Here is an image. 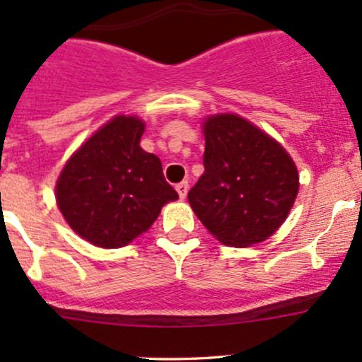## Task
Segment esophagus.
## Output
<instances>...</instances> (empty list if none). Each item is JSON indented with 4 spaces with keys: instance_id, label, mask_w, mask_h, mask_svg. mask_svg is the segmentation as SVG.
I'll return each instance as SVG.
<instances>
[{
    "instance_id": "1",
    "label": "esophagus",
    "mask_w": 362,
    "mask_h": 362,
    "mask_svg": "<svg viewBox=\"0 0 362 362\" xmlns=\"http://www.w3.org/2000/svg\"><path fill=\"white\" fill-rule=\"evenodd\" d=\"M177 192H178V196H180L182 199L185 198V196H187V191H189V182L187 180H184V182H180V184H177Z\"/></svg>"
}]
</instances>
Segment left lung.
Listing matches in <instances>:
<instances>
[{
  "mask_svg": "<svg viewBox=\"0 0 362 362\" xmlns=\"http://www.w3.org/2000/svg\"><path fill=\"white\" fill-rule=\"evenodd\" d=\"M203 166L187 198L224 245L250 247L272 236L298 196V170L289 154L238 115L204 122Z\"/></svg>",
  "mask_w": 362,
  "mask_h": 362,
  "instance_id": "8db88e82",
  "label": "left lung"
}]
</instances>
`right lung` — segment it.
<instances>
[{
	"mask_svg": "<svg viewBox=\"0 0 362 362\" xmlns=\"http://www.w3.org/2000/svg\"><path fill=\"white\" fill-rule=\"evenodd\" d=\"M144 129L136 117H115L73 154L57 180L61 214L93 245H127L178 198L160 159L140 147Z\"/></svg>",
	"mask_w": 362,
	"mask_h": 362,
	"instance_id": "1",
	"label": "right lung"
}]
</instances>
